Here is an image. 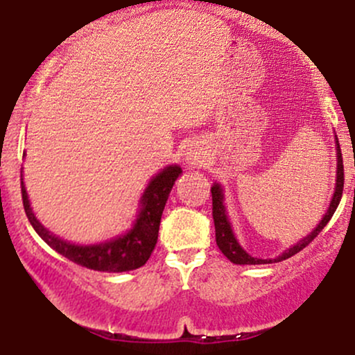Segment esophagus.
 Segmentation results:
<instances>
[{"instance_id": "1", "label": "esophagus", "mask_w": 355, "mask_h": 355, "mask_svg": "<svg viewBox=\"0 0 355 355\" xmlns=\"http://www.w3.org/2000/svg\"><path fill=\"white\" fill-rule=\"evenodd\" d=\"M184 159H186V162H188V164L194 166V164H199V162H201L202 154L199 153L198 149H191V147H189V149H186Z\"/></svg>"}]
</instances>
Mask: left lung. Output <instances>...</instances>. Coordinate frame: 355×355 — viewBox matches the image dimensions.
Returning <instances> with one entry per match:
<instances>
[{
	"mask_svg": "<svg viewBox=\"0 0 355 355\" xmlns=\"http://www.w3.org/2000/svg\"><path fill=\"white\" fill-rule=\"evenodd\" d=\"M342 191H344V162H342V153L340 146H338L337 141V179H336V191H334V198L330 201V206L327 213L324 214L322 221L318 223L317 228L312 231L310 234H306L305 238H302L297 245H293L292 248L286 250L285 253H282L280 257L273 258V260H261V258H254L252 254H248L245 250L241 248L240 243L234 238L233 230H231V225L228 221V216H226V209L223 206V189L220 184H214L211 188V196H213V220H214V231H216V245L218 248L221 250V253L228 258L230 261L236 265H265V263H277V261H284L286 258L293 257L298 252L309 246L312 243L313 238L320 233L322 230L325 228V225L330 221V218L336 213L338 202H340Z\"/></svg>",
	"mask_w": 355,
	"mask_h": 355,
	"instance_id": "1",
	"label": "left lung"
}]
</instances>
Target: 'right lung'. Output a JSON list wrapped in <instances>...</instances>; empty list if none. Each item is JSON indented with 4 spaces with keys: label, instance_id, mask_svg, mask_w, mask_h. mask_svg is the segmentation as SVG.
<instances>
[{
    "label": "right lung",
    "instance_id": "add662e5",
    "mask_svg": "<svg viewBox=\"0 0 355 355\" xmlns=\"http://www.w3.org/2000/svg\"><path fill=\"white\" fill-rule=\"evenodd\" d=\"M181 173L182 169L179 166H167L157 176L150 179L149 186L141 198V211H139V216L132 230H129L122 236L105 243H98V245H71V243L50 233L35 218L21 176L23 206H25L28 221L31 223L40 238L51 246L55 252L69 258L70 261L85 266V268L97 270V272H130V270L141 268L142 265H146V261L150 258V253L156 248L162 211H164L171 189H173L174 182Z\"/></svg>",
    "mask_w": 355,
    "mask_h": 355
}]
</instances>
